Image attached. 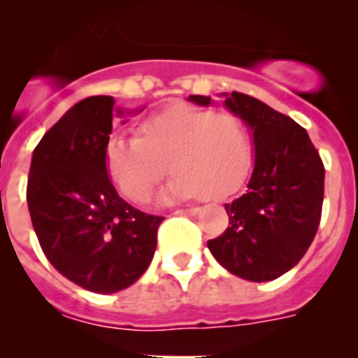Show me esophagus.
Listing matches in <instances>:
<instances>
[{"label":"esophagus","mask_w":358,"mask_h":358,"mask_svg":"<svg viewBox=\"0 0 358 358\" xmlns=\"http://www.w3.org/2000/svg\"><path fill=\"white\" fill-rule=\"evenodd\" d=\"M199 208H185V210H177L176 215H197L199 213Z\"/></svg>","instance_id":"obj_1"}]
</instances>
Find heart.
Listing matches in <instances>:
<instances>
[{
	"label": "heart",
	"instance_id": "b5f03b06",
	"mask_svg": "<svg viewBox=\"0 0 358 358\" xmlns=\"http://www.w3.org/2000/svg\"><path fill=\"white\" fill-rule=\"evenodd\" d=\"M255 141L235 113L176 106L145 120L140 136H113L106 163L113 181L132 202L145 204L169 173L166 199L220 201L245 182Z\"/></svg>",
	"mask_w": 358,
	"mask_h": 358
}]
</instances>
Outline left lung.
<instances>
[{
	"mask_svg": "<svg viewBox=\"0 0 358 358\" xmlns=\"http://www.w3.org/2000/svg\"><path fill=\"white\" fill-rule=\"evenodd\" d=\"M188 100L210 106V96ZM248 122L255 170L248 192L226 206L229 226L208 240L215 260L249 281H271L301 260L314 242L324 199V164L308 132L289 116L243 93L224 100Z\"/></svg>",
	"mask_w": 358,
	"mask_h": 358,
	"instance_id": "1",
	"label": "left lung"
}]
</instances>
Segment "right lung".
Returning a JSON list of instances; mask_svg holds the SVG:
<instances>
[{"instance_id":"right-lung-1","label":"right lung","mask_w":358,"mask_h":358,"mask_svg":"<svg viewBox=\"0 0 358 358\" xmlns=\"http://www.w3.org/2000/svg\"><path fill=\"white\" fill-rule=\"evenodd\" d=\"M113 116V96L75 103L34 150L27 186L44 256L75 285L96 294L118 292L140 280L164 220L123 201L107 176Z\"/></svg>"}]
</instances>
